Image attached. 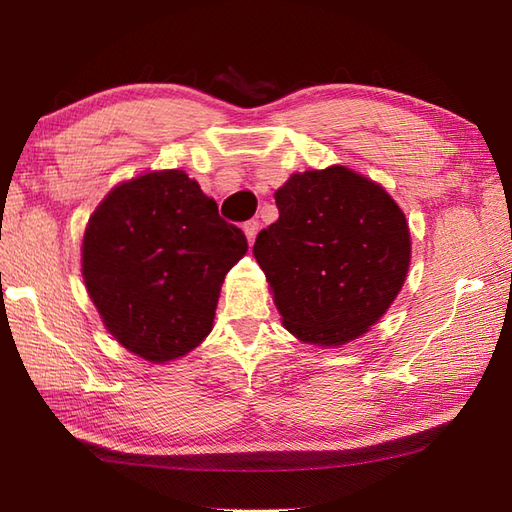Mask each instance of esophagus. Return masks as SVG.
Returning a JSON list of instances; mask_svg holds the SVG:
<instances>
[{
	"label": "esophagus",
	"mask_w": 512,
	"mask_h": 512,
	"mask_svg": "<svg viewBox=\"0 0 512 512\" xmlns=\"http://www.w3.org/2000/svg\"><path fill=\"white\" fill-rule=\"evenodd\" d=\"M258 220H250V222H245L243 224V232H245V237H247V241H254L256 239V235H258Z\"/></svg>",
	"instance_id": "obj_1"
}]
</instances>
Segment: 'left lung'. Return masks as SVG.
I'll list each match as a JSON object with an SVG mask.
<instances>
[{
  "instance_id": "obj_1",
  "label": "left lung",
  "mask_w": 512,
  "mask_h": 512,
  "mask_svg": "<svg viewBox=\"0 0 512 512\" xmlns=\"http://www.w3.org/2000/svg\"><path fill=\"white\" fill-rule=\"evenodd\" d=\"M280 218L254 256L284 327L305 344L344 346L391 307L410 267L406 215L382 185L346 166L294 173Z\"/></svg>"
}]
</instances>
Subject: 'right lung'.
Listing matches in <instances>:
<instances>
[{"label": "right lung", "mask_w": 512, "mask_h": 512, "mask_svg": "<svg viewBox=\"0 0 512 512\" xmlns=\"http://www.w3.org/2000/svg\"><path fill=\"white\" fill-rule=\"evenodd\" d=\"M245 252L243 230L194 179L156 170L117 185L89 218L83 280L108 333L166 363L211 333L224 277Z\"/></svg>", "instance_id": "1"}]
</instances>
